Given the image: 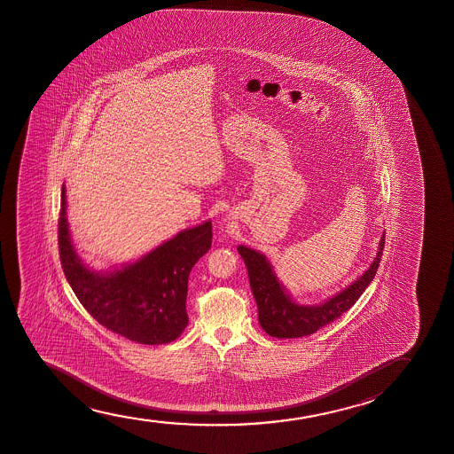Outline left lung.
Masks as SVG:
<instances>
[{
  "mask_svg": "<svg viewBox=\"0 0 454 454\" xmlns=\"http://www.w3.org/2000/svg\"><path fill=\"white\" fill-rule=\"evenodd\" d=\"M383 248L385 234L381 237L377 257L372 265L367 268L366 273L363 274L360 279L355 280L344 292L315 307L299 305L293 301L286 288L280 286L265 255L247 247H239L237 249L248 270L249 286L259 309V323L262 329L265 330L268 335L276 338H301L311 335L323 329L324 325L333 323L358 301L367 286L372 282L373 276L377 274Z\"/></svg>",
  "mask_w": 454,
  "mask_h": 454,
  "instance_id": "obj_1",
  "label": "left lung"
}]
</instances>
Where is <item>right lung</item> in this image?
<instances>
[{
  "mask_svg": "<svg viewBox=\"0 0 454 454\" xmlns=\"http://www.w3.org/2000/svg\"><path fill=\"white\" fill-rule=\"evenodd\" d=\"M212 243V223L162 243L143 259L108 274L90 271L69 239L67 200L62 187L59 254L63 273L81 304L108 330L141 344H168L186 329L187 280L195 262Z\"/></svg>",
  "mask_w": 454,
  "mask_h": 454,
  "instance_id": "right-lung-1",
  "label": "right lung"
}]
</instances>
